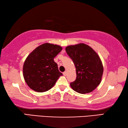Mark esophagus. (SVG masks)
Here are the masks:
<instances>
[{"instance_id":"obj_1","label":"esophagus","mask_w":128,"mask_h":128,"mask_svg":"<svg viewBox=\"0 0 128 128\" xmlns=\"http://www.w3.org/2000/svg\"><path fill=\"white\" fill-rule=\"evenodd\" d=\"M63 74H64V76H66V74H67V72H63Z\"/></svg>"}]
</instances>
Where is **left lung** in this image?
Returning <instances> with one entry per match:
<instances>
[{"label":"left lung","instance_id":"obj_1","mask_svg":"<svg viewBox=\"0 0 128 128\" xmlns=\"http://www.w3.org/2000/svg\"><path fill=\"white\" fill-rule=\"evenodd\" d=\"M66 52L76 68V78L70 86L79 94L93 91L102 81L103 66L99 56L92 48L80 43L66 46Z\"/></svg>","mask_w":128,"mask_h":128}]
</instances>
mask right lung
I'll return each instance as SVG.
<instances>
[{"instance_id":"1","label":"right lung","mask_w":128,"mask_h":128,"mask_svg":"<svg viewBox=\"0 0 128 128\" xmlns=\"http://www.w3.org/2000/svg\"><path fill=\"white\" fill-rule=\"evenodd\" d=\"M62 50L60 45L45 43L27 56L23 65V76L27 85L38 92L51 89L62 75L54 58Z\"/></svg>"}]
</instances>
